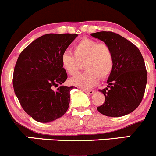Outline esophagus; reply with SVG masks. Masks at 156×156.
Listing matches in <instances>:
<instances>
[{"instance_id": "esophagus-1", "label": "esophagus", "mask_w": 156, "mask_h": 156, "mask_svg": "<svg viewBox=\"0 0 156 156\" xmlns=\"http://www.w3.org/2000/svg\"><path fill=\"white\" fill-rule=\"evenodd\" d=\"M83 91L84 92L87 93V94H92L93 93H94V91L93 90H87V89H83Z\"/></svg>"}]
</instances>
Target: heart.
<instances>
[{
    "mask_svg": "<svg viewBox=\"0 0 156 156\" xmlns=\"http://www.w3.org/2000/svg\"><path fill=\"white\" fill-rule=\"evenodd\" d=\"M73 54L64 52L61 61L64 70L75 76L84 64L86 71L71 78L73 85L84 89L93 87L99 80L108 78L114 68V54L110 46L94 39L83 38L73 46Z\"/></svg>",
    "mask_w": 156,
    "mask_h": 156,
    "instance_id": "b5f03b06",
    "label": "heart"
}]
</instances>
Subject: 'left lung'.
I'll return each instance as SVG.
<instances>
[{
    "instance_id": "1",
    "label": "left lung",
    "mask_w": 156,
    "mask_h": 156,
    "mask_svg": "<svg viewBox=\"0 0 156 156\" xmlns=\"http://www.w3.org/2000/svg\"><path fill=\"white\" fill-rule=\"evenodd\" d=\"M112 48L114 68L107 80L108 87L101 89L105 102L98 111L108 117H122L133 112L142 101L147 75L144 58L135 44L112 31L91 34Z\"/></svg>"
}]
</instances>
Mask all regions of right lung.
Here are the masks:
<instances>
[{"mask_svg": "<svg viewBox=\"0 0 156 156\" xmlns=\"http://www.w3.org/2000/svg\"><path fill=\"white\" fill-rule=\"evenodd\" d=\"M77 36L43 35L27 46L17 58L12 80L14 91L23 110L36 121L50 122L67 111L70 91L75 87L60 86L67 78L61 58Z\"/></svg>", "mask_w": 156, "mask_h": 156, "instance_id": "add662e5", "label": "right lung"}]
</instances>
